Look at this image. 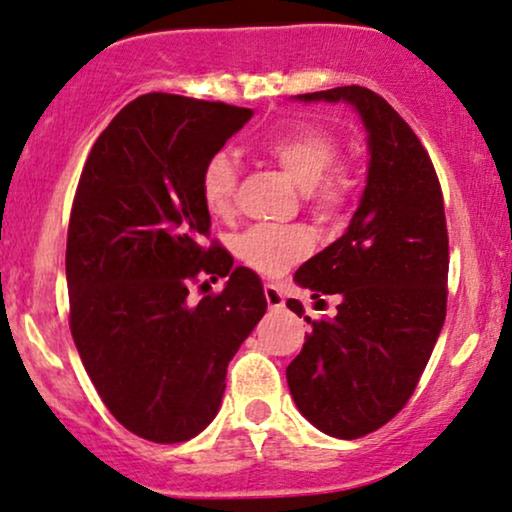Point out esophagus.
<instances>
[{
    "label": "esophagus",
    "mask_w": 512,
    "mask_h": 512,
    "mask_svg": "<svg viewBox=\"0 0 512 512\" xmlns=\"http://www.w3.org/2000/svg\"><path fill=\"white\" fill-rule=\"evenodd\" d=\"M264 298H267V305L272 307V310H281L283 303H286V298H283V293L274 286V283H267V286H264Z\"/></svg>",
    "instance_id": "1"
}]
</instances>
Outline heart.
Masks as SVG:
<instances>
[{
    "label": "heart",
    "instance_id": "obj_1",
    "mask_svg": "<svg viewBox=\"0 0 512 512\" xmlns=\"http://www.w3.org/2000/svg\"><path fill=\"white\" fill-rule=\"evenodd\" d=\"M267 155L291 176V181L303 190L307 200L319 214H331L346 200L350 190V176L346 171L334 169L338 159V145L329 133L317 126H298L291 131L274 135L264 145ZM238 166L226 152L209 157L202 169V200L212 214H226L231 209L236 193ZM236 250L240 260L252 269L279 276L291 264L303 260L312 250V236L300 226L272 229L260 226L238 238Z\"/></svg>",
    "mask_w": 512,
    "mask_h": 512
}]
</instances>
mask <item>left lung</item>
<instances>
[{"mask_svg":"<svg viewBox=\"0 0 512 512\" xmlns=\"http://www.w3.org/2000/svg\"><path fill=\"white\" fill-rule=\"evenodd\" d=\"M293 100L346 102L367 133V181L346 233L293 276L317 303L319 295H336V317L312 322L303 350L286 367L305 420L336 439H357L403 410L441 334L448 281L443 195L427 150L377 92L346 85ZM288 305L303 312L298 300Z\"/></svg>","mask_w":512,"mask_h":512,"instance_id":"1","label":"left lung"}]
</instances>
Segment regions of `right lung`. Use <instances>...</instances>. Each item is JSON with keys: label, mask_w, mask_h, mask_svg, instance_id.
Instances as JSON below:
<instances>
[{"label": "right lung", "mask_w": 512, "mask_h": 512, "mask_svg": "<svg viewBox=\"0 0 512 512\" xmlns=\"http://www.w3.org/2000/svg\"><path fill=\"white\" fill-rule=\"evenodd\" d=\"M252 109L150 92L92 145L66 240L71 334L85 372L128 432L193 439L217 417L226 367L267 312L262 281L202 248V169ZM224 275L193 306L189 281Z\"/></svg>", "instance_id": "1"}]
</instances>
